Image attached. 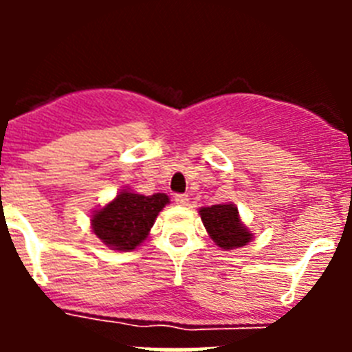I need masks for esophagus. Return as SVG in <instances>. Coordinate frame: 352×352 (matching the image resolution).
Segmentation results:
<instances>
[{"instance_id":"obj_1","label":"esophagus","mask_w":352,"mask_h":352,"mask_svg":"<svg viewBox=\"0 0 352 352\" xmlns=\"http://www.w3.org/2000/svg\"><path fill=\"white\" fill-rule=\"evenodd\" d=\"M188 195L186 194H174V203L179 204V206H188Z\"/></svg>"}]
</instances>
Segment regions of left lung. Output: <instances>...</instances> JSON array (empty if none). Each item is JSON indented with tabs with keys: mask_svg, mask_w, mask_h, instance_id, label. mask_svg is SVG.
Segmentation results:
<instances>
[{
	"mask_svg": "<svg viewBox=\"0 0 352 352\" xmlns=\"http://www.w3.org/2000/svg\"><path fill=\"white\" fill-rule=\"evenodd\" d=\"M199 214L211 239L226 250L243 247L252 239V234L239 220L238 208L232 204H214L203 208Z\"/></svg>",
	"mask_w": 352,
	"mask_h": 352,
	"instance_id": "left-lung-1",
	"label": "left lung"
}]
</instances>
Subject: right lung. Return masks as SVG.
<instances>
[{
  "mask_svg": "<svg viewBox=\"0 0 352 352\" xmlns=\"http://www.w3.org/2000/svg\"><path fill=\"white\" fill-rule=\"evenodd\" d=\"M167 203L166 194L142 195L123 190L113 203L95 211L93 232L114 250H133L148 236L157 214Z\"/></svg>",
  "mask_w": 352,
  "mask_h": 352,
  "instance_id": "obj_1",
  "label": "right lung"
}]
</instances>
